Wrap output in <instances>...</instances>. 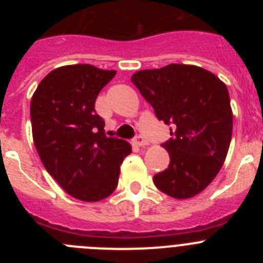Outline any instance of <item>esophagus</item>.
<instances>
[{"label": "esophagus", "mask_w": 263, "mask_h": 263, "mask_svg": "<svg viewBox=\"0 0 263 263\" xmlns=\"http://www.w3.org/2000/svg\"><path fill=\"white\" fill-rule=\"evenodd\" d=\"M134 143H136L137 146H139V147H143V146L147 145V141H146L142 136H138L134 138Z\"/></svg>", "instance_id": "1"}]
</instances>
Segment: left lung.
Wrapping results in <instances>:
<instances>
[{"instance_id": "1", "label": "left lung", "mask_w": 263, "mask_h": 263, "mask_svg": "<svg viewBox=\"0 0 263 263\" xmlns=\"http://www.w3.org/2000/svg\"><path fill=\"white\" fill-rule=\"evenodd\" d=\"M158 120L171 125L163 145L170 164L154 175L159 191L190 199L212 183L227 158L233 111L227 85L212 72L191 64L142 69L132 76Z\"/></svg>"}]
</instances>
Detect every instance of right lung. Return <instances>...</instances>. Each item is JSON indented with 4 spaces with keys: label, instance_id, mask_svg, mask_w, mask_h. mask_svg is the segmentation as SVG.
Listing matches in <instances>:
<instances>
[{
    "label": "right lung",
    "instance_id": "right-lung-1",
    "mask_svg": "<svg viewBox=\"0 0 263 263\" xmlns=\"http://www.w3.org/2000/svg\"><path fill=\"white\" fill-rule=\"evenodd\" d=\"M116 71L63 66L39 83L30 104L32 139L42 163L72 197L93 203L113 194L132 146L105 136L95 110L97 95Z\"/></svg>",
    "mask_w": 263,
    "mask_h": 263
}]
</instances>
